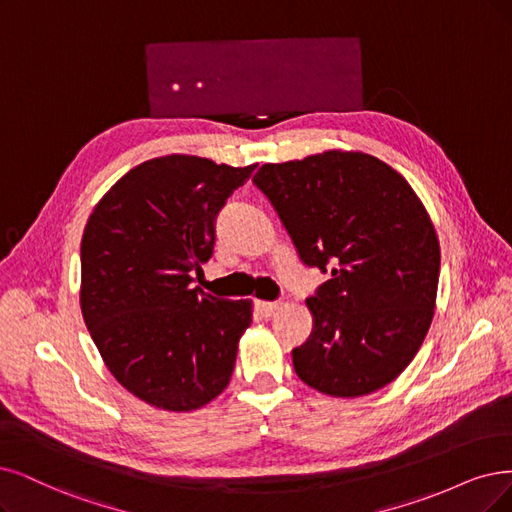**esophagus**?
<instances>
[{"label":"esophagus","instance_id":"esophagus-1","mask_svg":"<svg viewBox=\"0 0 512 512\" xmlns=\"http://www.w3.org/2000/svg\"><path fill=\"white\" fill-rule=\"evenodd\" d=\"M255 308L261 316L268 318V316H272L280 310V304H278V301H255Z\"/></svg>","mask_w":512,"mask_h":512}]
</instances>
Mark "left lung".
<instances>
[{
	"instance_id": "left-lung-1",
	"label": "left lung",
	"mask_w": 512,
	"mask_h": 512,
	"mask_svg": "<svg viewBox=\"0 0 512 512\" xmlns=\"http://www.w3.org/2000/svg\"><path fill=\"white\" fill-rule=\"evenodd\" d=\"M253 183L299 259L331 278L308 297L314 327L293 350L310 388L354 399L384 388L418 354L437 301L441 249L411 185L361 151L263 164Z\"/></svg>"
}]
</instances>
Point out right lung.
Instances as JSON below:
<instances>
[{"label":"right lung","mask_w":512,"mask_h":512,"mask_svg":"<svg viewBox=\"0 0 512 512\" xmlns=\"http://www.w3.org/2000/svg\"><path fill=\"white\" fill-rule=\"evenodd\" d=\"M255 164L173 154L147 160L94 206L82 236L80 306L111 375L137 399L192 411L219 396L251 325V299L194 287L215 221Z\"/></svg>","instance_id":"1"}]
</instances>
